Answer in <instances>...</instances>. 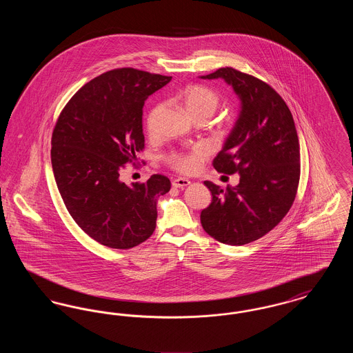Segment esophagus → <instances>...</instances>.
Returning <instances> with one entry per match:
<instances>
[{
    "mask_svg": "<svg viewBox=\"0 0 353 353\" xmlns=\"http://www.w3.org/2000/svg\"><path fill=\"white\" fill-rule=\"evenodd\" d=\"M189 184H190V181L188 179H184V177H177V179L172 180V185L174 188H185V186H188Z\"/></svg>",
    "mask_w": 353,
    "mask_h": 353,
    "instance_id": "esophagus-1",
    "label": "esophagus"
}]
</instances>
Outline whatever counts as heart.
Here are the masks:
<instances>
[{"label": "heart", "mask_w": 353, "mask_h": 353, "mask_svg": "<svg viewBox=\"0 0 353 353\" xmlns=\"http://www.w3.org/2000/svg\"><path fill=\"white\" fill-rule=\"evenodd\" d=\"M180 101H183L188 112L196 119H210L219 108V92L203 84H189L180 94ZM163 105L160 103L154 104L145 117V130L148 134H154L157 131V119L161 112ZM209 150L205 145H194L188 151H170L164 154V161L169 168L174 169L180 173L190 174L197 172L202 163L208 159Z\"/></svg>", "instance_id": "1"}]
</instances>
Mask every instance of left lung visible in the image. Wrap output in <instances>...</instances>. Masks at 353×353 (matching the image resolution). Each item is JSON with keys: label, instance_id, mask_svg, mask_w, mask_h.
Instances as JSON below:
<instances>
[{"label": "left lung", "instance_id": "8db88e82", "mask_svg": "<svg viewBox=\"0 0 353 353\" xmlns=\"http://www.w3.org/2000/svg\"><path fill=\"white\" fill-rule=\"evenodd\" d=\"M203 79L233 85L242 110L213 167L239 173V184H203L212 202L201 212L203 230L225 245L241 246L271 232L291 209L301 179V148L295 123L283 98L269 83L233 68Z\"/></svg>", "mask_w": 353, "mask_h": 353}]
</instances>
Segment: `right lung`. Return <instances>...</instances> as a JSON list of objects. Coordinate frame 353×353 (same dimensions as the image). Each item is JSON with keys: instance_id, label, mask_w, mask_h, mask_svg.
Instances as JSON below:
<instances>
[{"instance_id": "1", "label": "right lung", "mask_w": 353, "mask_h": 353, "mask_svg": "<svg viewBox=\"0 0 353 353\" xmlns=\"http://www.w3.org/2000/svg\"><path fill=\"white\" fill-rule=\"evenodd\" d=\"M170 79L137 68L110 70L81 87L57 119L55 183L70 216L103 246L132 249L154 232L156 201L169 192L168 177L152 174L128 186L119 176L144 150V101Z\"/></svg>"}]
</instances>
